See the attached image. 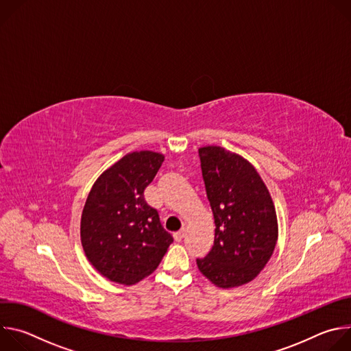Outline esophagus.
Wrapping results in <instances>:
<instances>
[{
	"instance_id": "1",
	"label": "esophagus",
	"mask_w": 351,
	"mask_h": 351,
	"mask_svg": "<svg viewBox=\"0 0 351 351\" xmlns=\"http://www.w3.org/2000/svg\"><path fill=\"white\" fill-rule=\"evenodd\" d=\"M173 237H175L176 241H180V240L184 237V229H180V230L175 232V233H173Z\"/></svg>"
}]
</instances>
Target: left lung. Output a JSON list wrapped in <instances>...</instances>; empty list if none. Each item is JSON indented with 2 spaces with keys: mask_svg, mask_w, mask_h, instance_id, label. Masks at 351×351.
Returning a JSON list of instances; mask_svg holds the SVG:
<instances>
[{
  "mask_svg": "<svg viewBox=\"0 0 351 351\" xmlns=\"http://www.w3.org/2000/svg\"><path fill=\"white\" fill-rule=\"evenodd\" d=\"M215 221L211 252L197 267L222 289L253 280L269 261L278 240L271 194L256 168L218 145L198 148Z\"/></svg>",
  "mask_w": 351,
  "mask_h": 351,
  "instance_id": "obj_1",
  "label": "left lung"
}]
</instances>
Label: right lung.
I'll use <instances>...</instances> for the list:
<instances>
[{
    "instance_id": "1",
    "label": "right lung",
    "mask_w": 351,
    "mask_h": 351,
    "mask_svg": "<svg viewBox=\"0 0 351 351\" xmlns=\"http://www.w3.org/2000/svg\"><path fill=\"white\" fill-rule=\"evenodd\" d=\"M164 162L154 152H134L93 184L82 213L80 239L90 264L112 282L134 285L157 269L173 237L158 211L144 199L145 187Z\"/></svg>"
}]
</instances>
